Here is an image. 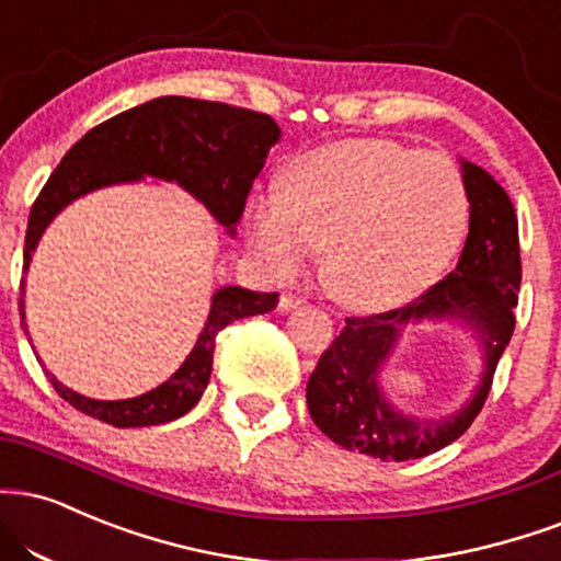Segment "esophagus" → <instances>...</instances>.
<instances>
[{"mask_svg":"<svg viewBox=\"0 0 561 561\" xmlns=\"http://www.w3.org/2000/svg\"><path fill=\"white\" fill-rule=\"evenodd\" d=\"M302 302H306V300H302L300 295H295V293H285V295H282V298H279V310H282V313H289V310L300 308Z\"/></svg>","mask_w":561,"mask_h":561,"instance_id":"obj_1","label":"esophagus"}]
</instances>
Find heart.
I'll list each match as a JSON object with an SVG mask.
<instances>
[{"label": "heart", "mask_w": 561, "mask_h": 561, "mask_svg": "<svg viewBox=\"0 0 561 561\" xmlns=\"http://www.w3.org/2000/svg\"><path fill=\"white\" fill-rule=\"evenodd\" d=\"M468 221V185L447 153L342 140L289 161L282 198L261 195L248 206L245 238L276 279H295L327 248L323 279L336 298L383 310L434 285Z\"/></svg>", "instance_id": "b5f03b06"}]
</instances>
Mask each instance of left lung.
<instances>
[{
	"mask_svg": "<svg viewBox=\"0 0 561 561\" xmlns=\"http://www.w3.org/2000/svg\"><path fill=\"white\" fill-rule=\"evenodd\" d=\"M470 198V229L457 268L410 306L347 319L308 379V413L323 434L350 451L383 462L434 455L457 442L481 413L494 370L515 332L519 293L517 214L507 191L483 167L460 159ZM455 320L479 340L484 370L471 400L455 414H402L380 387V370L410 322Z\"/></svg>",
	"mask_w": 561,
	"mask_h": 561,
	"instance_id": "1",
	"label": "left lung"
}]
</instances>
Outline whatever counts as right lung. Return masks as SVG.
<instances>
[{
    "label": "right lung",
    "instance_id": "add662e5",
    "mask_svg": "<svg viewBox=\"0 0 561 561\" xmlns=\"http://www.w3.org/2000/svg\"><path fill=\"white\" fill-rule=\"evenodd\" d=\"M279 125L268 114L185 96L146 101L106 119L65 153L38 193L25 232L23 274H28L38 240L62 208L101 187L140 182L144 178L180 185L206 206L227 234H234L253 180L259 178L268 151L279 144ZM23 295L25 279L20 282V319L25 321ZM276 293H253L234 285L216 289L204 332L198 334L185 363L157 389L130 400H91L67 389L49 370L46 376L65 402L114 428L178 421L198 404L208 387L216 334L238 319L268 313L276 308Z\"/></svg>",
    "mask_w": 561,
    "mask_h": 561
}]
</instances>
